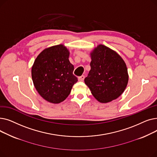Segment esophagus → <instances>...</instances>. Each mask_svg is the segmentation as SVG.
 Here are the masks:
<instances>
[{
  "label": "esophagus",
  "instance_id": "34e87169",
  "mask_svg": "<svg viewBox=\"0 0 157 157\" xmlns=\"http://www.w3.org/2000/svg\"><path fill=\"white\" fill-rule=\"evenodd\" d=\"M84 79H85V76H83V75H82V76L78 77V80L79 81H83L84 80Z\"/></svg>",
  "mask_w": 157,
  "mask_h": 157
}]
</instances>
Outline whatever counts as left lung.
<instances>
[{
  "mask_svg": "<svg viewBox=\"0 0 157 157\" xmlns=\"http://www.w3.org/2000/svg\"><path fill=\"white\" fill-rule=\"evenodd\" d=\"M91 70L85 83L96 99L107 103L119 97L127 85L128 76L126 64L114 51L98 45L91 54Z\"/></svg>",
  "mask_w": 157,
  "mask_h": 157,
  "instance_id": "8db88e82",
  "label": "left lung"
}]
</instances>
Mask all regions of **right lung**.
I'll list each match as a JSON object with an SVG mask.
<instances>
[{"mask_svg": "<svg viewBox=\"0 0 157 157\" xmlns=\"http://www.w3.org/2000/svg\"><path fill=\"white\" fill-rule=\"evenodd\" d=\"M69 56V52L64 46H54L41 52L32 66L34 86L39 95L49 102L63 101L78 81Z\"/></svg>", "mask_w": 157, "mask_h": 157, "instance_id": "1", "label": "right lung"}]
</instances>
